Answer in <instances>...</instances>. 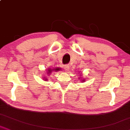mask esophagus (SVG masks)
<instances>
[{"instance_id": "1", "label": "esophagus", "mask_w": 130, "mask_h": 130, "mask_svg": "<svg viewBox=\"0 0 130 130\" xmlns=\"http://www.w3.org/2000/svg\"><path fill=\"white\" fill-rule=\"evenodd\" d=\"M70 65H65V66H64V68H65V71L66 72H68L69 70H70Z\"/></svg>"}]
</instances>
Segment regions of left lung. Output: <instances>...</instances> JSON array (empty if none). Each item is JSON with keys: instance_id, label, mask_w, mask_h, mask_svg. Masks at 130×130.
<instances>
[{"instance_id": "1", "label": "left lung", "mask_w": 130, "mask_h": 130, "mask_svg": "<svg viewBox=\"0 0 130 130\" xmlns=\"http://www.w3.org/2000/svg\"><path fill=\"white\" fill-rule=\"evenodd\" d=\"M82 82H85V79L84 78V79H82Z\"/></svg>"}]
</instances>
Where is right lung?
Returning a JSON list of instances; mask_svg holds the SVG:
<instances>
[{
	"label": "right lung",
	"instance_id": "add662e5",
	"mask_svg": "<svg viewBox=\"0 0 130 130\" xmlns=\"http://www.w3.org/2000/svg\"><path fill=\"white\" fill-rule=\"evenodd\" d=\"M60 69L59 68H54V69H51V68H49L48 70V71H47V74H48V75H50V74L52 73L53 71H59ZM44 80H47L48 78H47L46 77H44Z\"/></svg>",
	"mask_w": 130,
	"mask_h": 130
}]
</instances>
